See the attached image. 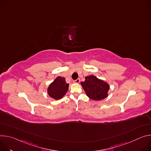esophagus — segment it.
<instances>
[{"mask_svg": "<svg viewBox=\"0 0 151 151\" xmlns=\"http://www.w3.org/2000/svg\"><path fill=\"white\" fill-rule=\"evenodd\" d=\"M79 82H80V79H77L76 80L73 81V82L75 83H79Z\"/></svg>", "mask_w": 151, "mask_h": 151, "instance_id": "34e87169", "label": "esophagus"}]
</instances>
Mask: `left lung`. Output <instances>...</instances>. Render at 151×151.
Returning a JSON list of instances; mask_svg holds the SVG:
<instances>
[{
    "label": "left lung",
    "mask_w": 151,
    "mask_h": 151,
    "mask_svg": "<svg viewBox=\"0 0 151 151\" xmlns=\"http://www.w3.org/2000/svg\"><path fill=\"white\" fill-rule=\"evenodd\" d=\"M81 84L90 99L98 101L108 96L109 84L94 75L86 76L85 81L81 82Z\"/></svg>",
    "instance_id": "obj_1"
}]
</instances>
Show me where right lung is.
<instances>
[{
    "label": "right lung",
    "mask_w": 151,
    "mask_h": 151,
    "mask_svg": "<svg viewBox=\"0 0 151 151\" xmlns=\"http://www.w3.org/2000/svg\"><path fill=\"white\" fill-rule=\"evenodd\" d=\"M69 89V83H66L65 78L58 76L51 83L47 90L48 94L52 99L57 100L62 99Z\"/></svg>",
    "instance_id": "obj_1"
}]
</instances>
